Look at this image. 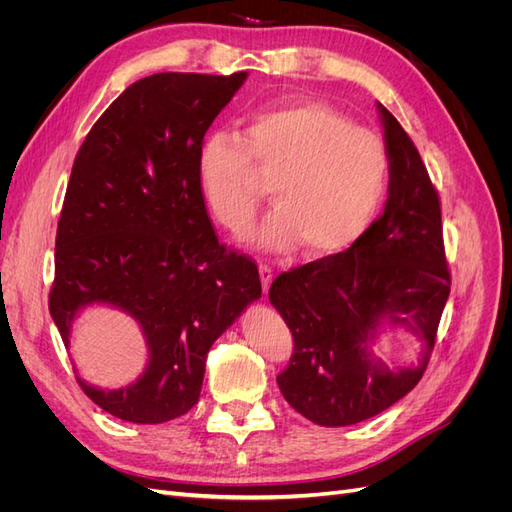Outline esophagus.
Listing matches in <instances>:
<instances>
[{
	"mask_svg": "<svg viewBox=\"0 0 512 512\" xmlns=\"http://www.w3.org/2000/svg\"><path fill=\"white\" fill-rule=\"evenodd\" d=\"M258 273H260V284H262V292H269V286L273 282V271L269 265H258Z\"/></svg>",
	"mask_w": 512,
	"mask_h": 512,
	"instance_id": "1",
	"label": "esophagus"
}]
</instances>
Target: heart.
Instances as JSON below:
<instances>
[{"instance_id":"heart-1","label":"heart","mask_w":512,"mask_h":512,"mask_svg":"<svg viewBox=\"0 0 512 512\" xmlns=\"http://www.w3.org/2000/svg\"><path fill=\"white\" fill-rule=\"evenodd\" d=\"M382 138L320 102H290L247 117L243 136L209 132L196 149L198 194L232 235L250 228L271 181L275 209L256 230L267 250L301 241L307 254H333L374 220L389 181Z\"/></svg>"}]
</instances>
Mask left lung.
<instances>
[{
    "label": "left lung",
    "instance_id": "left-lung-1",
    "mask_svg": "<svg viewBox=\"0 0 512 512\" xmlns=\"http://www.w3.org/2000/svg\"><path fill=\"white\" fill-rule=\"evenodd\" d=\"M389 151V198L346 252L277 275L271 305L294 339L277 384L320 427H346L391 408L423 378L451 294L436 188L399 121L378 102ZM382 321L426 342L422 361L391 370L370 354Z\"/></svg>",
    "mask_w": 512,
    "mask_h": 512
}]
</instances>
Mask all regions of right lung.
Here are the masks:
<instances>
[{"label":"right lung","mask_w":512,"mask_h":512,"mask_svg":"<svg viewBox=\"0 0 512 512\" xmlns=\"http://www.w3.org/2000/svg\"><path fill=\"white\" fill-rule=\"evenodd\" d=\"M247 72H160L106 108L76 153L55 239L49 309L64 344L89 305L141 327L149 361L104 391L76 378L108 414L158 425L192 410L207 352L260 299L256 262L226 250L198 194L196 149Z\"/></svg>","instance_id":"1"}]
</instances>
